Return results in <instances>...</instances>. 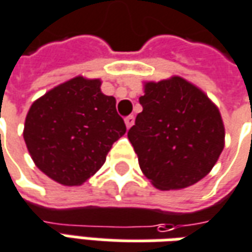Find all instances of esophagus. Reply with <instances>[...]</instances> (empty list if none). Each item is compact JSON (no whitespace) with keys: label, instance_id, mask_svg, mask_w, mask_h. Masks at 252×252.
Instances as JSON below:
<instances>
[{"label":"esophagus","instance_id":"esophagus-1","mask_svg":"<svg viewBox=\"0 0 252 252\" xmlns=\"http://www.w3.org/2000/svg\"><path fill=\"white\" fill-rule=\"evenodd\" d=\"M126 128H131L132 126H133V123H135V119H133V116H128V117H126Z\"/></svg>","mask_w":252,"mask_h":252}]
</instances>
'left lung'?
Instances as JSON below:
<instances>
[{
	"mask_svg": "<svg viewBox=\"0 0 252 252\" xmlns=\"http://www.w3.org/2000/svg\"><path fill=\"white\" fill-rule=\"evenodd\" d=\"M143 106L128 139L143 175L158 189L202 180L224 150L221 113L205 93L180 76L144 82Z\"/></svg>",
	"mask_w": 252,
	"mask_h": 252,
	"instance_id": "left-lung-1",
	"label": "left lung"
}]
</instances>
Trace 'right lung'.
Returning a JSON list of instances; mask_svg holds the SVG:
<instances>
[{
    "mask_svg": "<svg viewBox=\"0 0 252 252\" xmlns=\"http://www.w3.org/2000/svg\"><path fill=\"white\" fill-rule=\"evenodd\" d=\"M99 79L76 76L49 90L28 110L24 142L34 163L63 186H80L101 169L126 133L116 98Z\"/></svg>",
    "mask_w": 252,
    "mask_h": 252,
    "instance_id": "obj_1",
    "label": "right lung"
}]
</instances>
